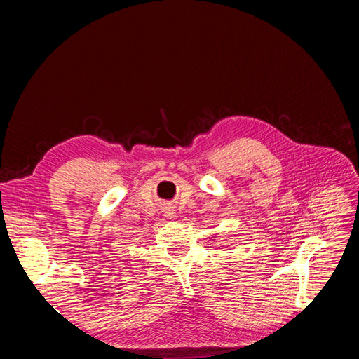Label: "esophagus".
<instances>
[{"label": "esophagus", "mask_w": 359, "mask_h": 359, "mask_svg": "<svg viewBox=\"0 0 359 359\" xmlns=\"http://www.w3.org/2000/svg\"><path fill=\"white\" fill-rule=\"evenodd\" d=\"M163 212H165L166 217H172L173 215V210L170 205H165V208H163Z\"/></svg>", "instance_id": "obj_1"}]
</instances>
